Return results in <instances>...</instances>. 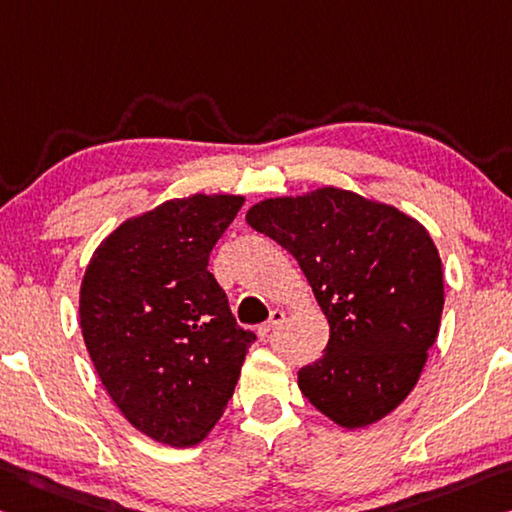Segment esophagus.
Listing matches in <instances>:
<instances>
[{
  "label": "esophagus",
  "mask_w": 512,
  "mask_h": 512,
  "mask_svg": "<svg viewBox=\"0 0 512 512\" xmlns=\"http://www.w3.org/2000/svg\"><path fill=\"white\" fill-rule=\"evenodd\" d=\"M282 321H285V312H282V310H273V312H271V319L266 321V323H262V326L257 328L259 337H262V339L271 337V332H273L275 328H278V326H282Z\"/></svg>",
  "instance_id": "34e87169"
}]
</instances>
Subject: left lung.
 Here are the masks:
<instances>
[{
	"instance_id": "obj_1",
	"label": "left lung",
	"mask_w": 512,
	"mask_h": 512,
	"mask_svg": "<svg viewBox=\"0 0 512 512\" xmlns=\"http://www.w3.org/2000/svg\"><path fill=\"white\" fill-rule=\"evenodd\" d=\"M246 221L294 255L328 319L323 358L298 371L305 399L342 428L387 417L440 330L442 259L426 227L337 186L266 198Z\"/></svg>"
}]
</instances>
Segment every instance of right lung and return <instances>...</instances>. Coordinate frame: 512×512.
Segmentation results:
<instances>
[{
	"label": "right lung",
	"instance_id": "add662e5",
	"mask_svg": "<svg viewBox=\"0 0 512 512\" xmlns=\"http://www.w3.org/2000/svg\"><path fill=\"white\" fill-rule=\"evenodd\" d=\"M243 196L196 193L127 218L86 266L79 326L93 367L136 431L196 446L221 419L255 335L207 271Z\"/></svg>",
	"mask_w": 512,
	"mask_h": 512
}]
</instances>
